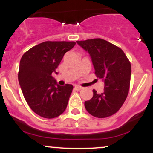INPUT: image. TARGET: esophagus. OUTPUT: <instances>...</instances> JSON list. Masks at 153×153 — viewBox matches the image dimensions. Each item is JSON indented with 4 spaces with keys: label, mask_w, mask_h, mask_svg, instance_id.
Returning <instances> with one entry per match:
<instances>
[{
    "label": "esophagus",
    "mask_w": 153,
    "mask_h": 153,
    "mask_svg": "<svg viewBox=\"0 0 153 153\" xmlns=\"http://www.w3.org/2000/svg\"><path fill=\"white\" fill-rule=\"evenodd\" d=\"M75 89L76 91H80L82 89V87L80 86V85H75Z\"/></svg>",
    "instance_id": "esophagus-1"
}]
</instances>
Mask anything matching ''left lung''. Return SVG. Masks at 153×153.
<instances>
[{
  "instance_id": "left-lung-1",
  "label": "left lung",
  "mask_w": 153,
  "mask_h": 153,
  "mask_svg": "<svg viewBox=\"0 0 153 153\" xmlns=\"http://www.w3.org/2000/svg\"><path fill=\"white\" fill-rule=\"evenodd\" d=\"M77 44L88 52L95 73L104 82V91L85 101V109L98 118H105L119 111L129 93L131 64L122 49L102 39L77 41Z\"/></svg>"
}]
</instances>
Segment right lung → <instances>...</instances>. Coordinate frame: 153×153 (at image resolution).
<instances>
[{"label": "right lung", "instance_id": "right-lung-1", "mask_svg": "<svg viewBox=\"0 0 153 153\" xmlns=\"http://www.w3.org/2000/svg\"><path fill=\"white\" fill-rule=\"evenodd\" d=\"M74 42H45L33 47L21 59L19 82L28 105L40 117L52 119L66 109L71 84L59 85L52 73Z\"/></svg>", "mask_w": 153, "mask_h": 153}]
</instances>
